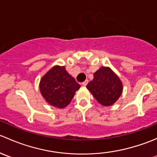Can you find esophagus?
Segmentation results:
<instances>
[{"label": "esophagus", "mask_w": 157, "mask_h": 157, "mask_svg": "<svg viewBox=\"0 0 157 157\" xmlns=\"http://www.w3.org/2000/svg\"><path fill=\"white\" fill-rule=\"evenodd\" d=\"M87 83H88V80H85L84 82H83V83H82V85H83V86H86V85H87Z\"/></svg>", "instance_id": "esophagus-1"}]
</instances>
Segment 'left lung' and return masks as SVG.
I'll use <instances>...</instances> for the list:
<instances>
[{
  "label": "left lung",
  "mask_w": 157,
  "mask_h": 157,
  "mask_svg": "<svg viewBox=\"0 0 157 157\" xmlns=\"http://www.w3.org/2000/svg\"><path fill=\"white\" fill-rule=\"evenodd\" d=\"M90 90L98 102L104 106L112 105L121 95L122 83L109 67H101L93 74V80L88 83Z\"/></svg>",
  "instance_id": "8db88e82"
}]
</instances>
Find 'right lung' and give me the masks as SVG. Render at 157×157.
I'll return each mask as SVG.
<instances>
[{"mask_svg":"<svg viewBox=\"0 0 157 157\" xmlns=\"http://www.w3.org/2000/svg\"><path fill=\"white\" fill-rule=\"evenodd\" d=\"M80 86L63 66H55L42 77L39 83L41 94L48 104L58 109L69 105Z\"/></svg>","mask_w":157,"mask_h":157,"instance_id":"1","label":"right lung"}]
</instances>
